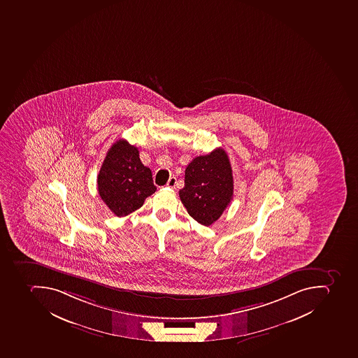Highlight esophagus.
I'll list each match as a JSON object with an SVG mask.
<instances>
[{"mask_svg": "<svg viewBox=\"0 0 358 358\" xmlns=\"http://www.w3.org/2000/svg\"><path fill=\"white\" fill-rule=\"evenodd\" d=\"M176 183H178V180H176V178H174V176H173V178H169V182H167V186H169V187H172V189H174L175 186H176Z\"/></svg>", "mask_w": 358, "mask_h": 358, "instance_id": "esophagus-1", "label": "esophagus"}]
</instances>
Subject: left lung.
<instances>
[{
    "mask_svg": "<svg viewBox=\"0 0 358 358\" xmlns=\"http://www.w3.org/2000/svg\"><path fill=\"white\" fill-rule=\"evenodd\" d=\"M185 185L180 199L194 220L211 226L221 217L234 196L229 157L222 148L192 160L185 169Z\"/></svg>",
    "mask_w": 358,
    "mask_h": 358,
    "instance_id": "left-lung-1",
    "label": "left lung"
}]
</instances>
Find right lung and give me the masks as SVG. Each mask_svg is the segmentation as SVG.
Segmentation results:
<instances>
[{"label": "right lung", "mask_w": 358, "mask_h": 358, "mask_svg": "<svg viewBox=\"0 0 358 358\" xmlns=\"http://www.w3.org/2000/svg\"><path fill=\"white\" fill-rule=\"evenodd\" d=\"M97 191L117 217H126L143 206L156 186L152 171L141 163L137 147L124 139L112 145L97 175Z\"/></svg>", "instance_id": "add662e5"}]
</instances>
